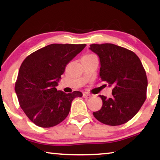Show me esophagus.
Wrapping results in <instances>:
<instances>
[{"label":"esophagus","instance_id":"1","mask_svg":"<svg viewBox=\"0 0 160 160\" xmlns=\"http://www.w3.org/2000/svg\"><path fill=\"white\" fill-rule=\"evenodd\" d=\"M82 97H83L85 99H88V98H90V97H91V94L84 92L83 94H82Z\"/></svg>","mask_w":160,"mask_h":160}]
</instances>
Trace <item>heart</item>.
I'll return each mask as SVG.
<instances>
[{"instance_id":"heart-1","label":"heart","mask_w":160,"mask_h":160,"mask_svg":"<svg viewBox=\"0 0 160 160\" xmlns=\"http://www.w3.org/2000/svg\"><path fill=\"white\" fill-rule=\"evenodd\" d=\"M93 56V55H87V56Z\"/></svg>"}]
</instances>
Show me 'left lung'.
Listing matches in <instances>:
<instances>
[{
    "mask_svg": "<svg viewBox=\"0 0 160 160\" xmlns=\"http://www.w3.org/2000/svg\"><path fill=\"white\" fill-rule=\"evenodd\" d=\"M99 56V78L112 87V97L99 95L101 109L93 115L102 123L119 126L138 112L146 99L148 79L142 64L132 51L113 44H91Z\"/></svg>",
    "mask_w": 160,
    "mask_h": 160,
    "instance_id": "8db88e82",
    "label": "left lung"
}]
</instances>
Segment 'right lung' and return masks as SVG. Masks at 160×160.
I'll list each match as a JSON object with an SVG mask.
<instances>
[{
	"mask_svg": "<svg viewBox=\"0 0 160 160\" xmlns=\"http://www.w3.org/2000/svg\"><path fill=\"white\" fill-rule=\"evenodd\" d=\"M86 44H52L28 56L19 70L15 91L20 106L34 124L50 128L68 115L71 103L82 93L57 90L67 64Z\"/></svg>",
	"mask_w": 160,
	"mask_h": 160,
	"instance_id": "add662e5",
	"label": "right lung"
}]
</instances>
